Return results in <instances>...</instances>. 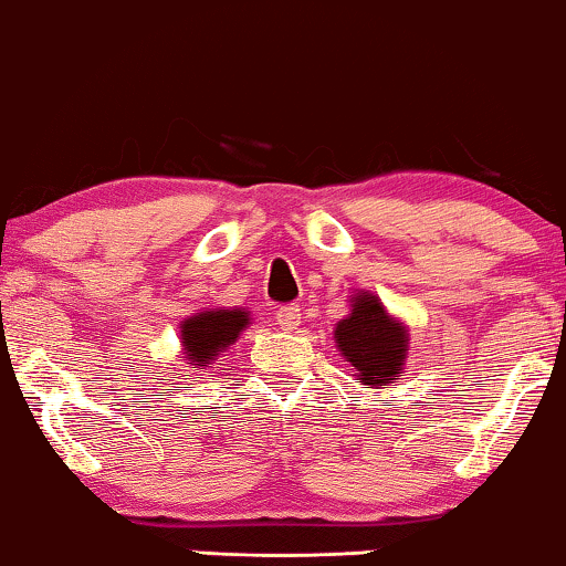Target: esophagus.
<instances>
[{"mask_svg":"<svg viewBox=\"0 0 566 566\" xmlns=\"http://www.w3.org/2000/svg\"><path fill=\"white\" fill-rule=\"evenodd\" d=\"M275 322L281 324V329H285V332L298 329V324H301V308H298V306H283L281 312L275 314Z\"/></svg>","mask_w":566,"mask_h":566,"instance_id":"1","label":"esophagus"}]
</instances>
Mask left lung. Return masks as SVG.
Listing matches in <instances>:
<instances>
[{
	"label": "left lung",
	"mask_w": 566,
	"mask_h": 566,
	"mask_svg": "<svg viewBox=\"0 0 566 566\" xmlns=\"http://www.w3.org/2000/svg\"><path fill=\"white\" fill-rule=\"evenodd\" d=\"M335 343L339 355L358 370L355 381L366 389H386L405 374L409 327L370 291L353 293L350 314L335 327Z\"/></svg>",
	"instance_id": "8db88e82"
}]
</instances>
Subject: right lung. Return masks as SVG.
Returning a JSON list of instances; mask_svg holds the SVG:
<instances>
[{"label": "right lung", "mask_w": 566, "mask_h": 566, "mask_svg": "<svg viewBox=\"0 0 566 566\" xmlns=\"http://www.w3.org/2000/svg\"><path fill=\"white\" fill-rule=\"evenodd\" d=\"M247 324H252L250 312L242 306H219V308H206L188 316L180 324V343L182 355L192 368H211V363L227 350L229 345H234L239 335L247 329Z\"/></svg>", "instance_id": "add662e5"}]
</instances>
